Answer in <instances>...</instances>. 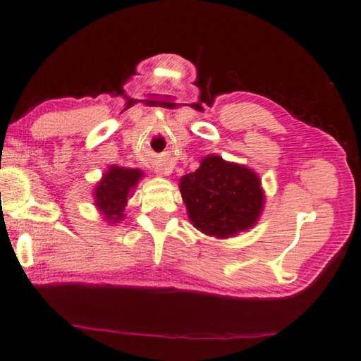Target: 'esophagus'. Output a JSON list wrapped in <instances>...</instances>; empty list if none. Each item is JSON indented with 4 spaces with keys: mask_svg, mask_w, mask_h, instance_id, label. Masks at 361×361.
Here are the masks:
<instances>
[{
    "mask_svg": "<svg viewBox=\"0 0 361 361\" xmlns=\"http://www.w3.org/2000/svg\"><path fill=\"white\" fill-rule=\"evenodd\" d=\"M157 171H160V173H164V175H167V171H165L164 169H160V167L157 169Z\"/></svg>",
    "mask_w": 361,
    "mask_h": 361,
    "instance_id": "obj_1",
    "label": "esophagus"
}]
</instances>
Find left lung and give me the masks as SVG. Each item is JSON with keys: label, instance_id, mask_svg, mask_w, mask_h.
Segmentation results:
<instances>
[{"label": "left lung", "instance_id": "8db88e82", "mask_svg": "<svg viewBox=\"0 0 361 361\" xmlns=\"http://www.w3.org/2000/svg\"><path fill=\"white\" fill-rule=\"evenodd\" d=\"M180 191L192 225L215 238L249 230L263 205L259 176L219 156L205 157L196 171L183 176Z\"/></svg>", "mask_w": 361, "mask_h": 361}]
</instances>
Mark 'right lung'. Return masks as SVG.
<instances>
[{
	"label": "right lung",
	"mask_w": 361,
	"mask_h": 361,
	"mask_svg": "<svg viewBox=\"0 0 361 361\" xmlns=\"http://www.w3.org/2000/svg\"><path fill=\"white\" fill-rule=\"evenodd\" d=\"M141 170H131L122 167H111L106 171L104 178L96 186L94 197L96 205L104 212L107 219L114 221L123 216L125 204L136 183L141 178Z\"/></svg>",
	"instance_id": "right-lung-1"
}]
</instances>
